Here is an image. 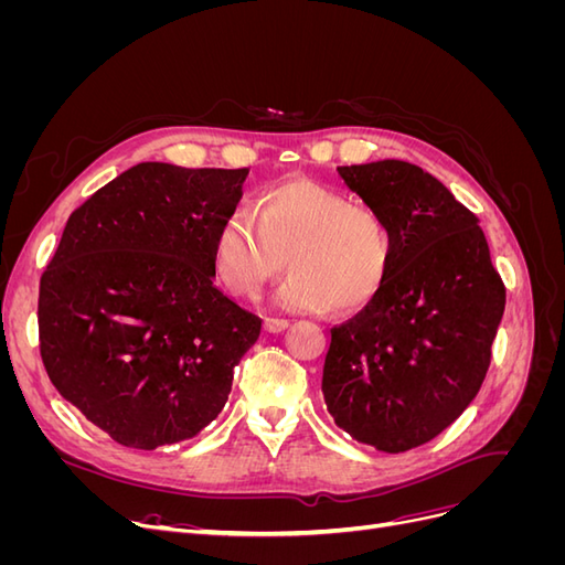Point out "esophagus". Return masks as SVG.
Segmentation results:
<instances>
[{
  "label": "esophagus",
  "mask_w": 565,
  "mask_h": 565,
  "mask_svg": "<svg viewBox=\"0 0 565 565\" xmlns=\"http://www.w3.org/2000/svg\"><path fill=\"white\" fill-rule=\"evenodd\" d=\"M287 328H289V320H285V318H266V320H264V330L270 332V334L282 332V330H287Z\"/></svg>",
  "instance_id": "34e87169"
}]
</instances>
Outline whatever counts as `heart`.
Returning <instances> with one entry per match:
<instances>
[{
	"label": "heart",
	"instance_id": "b5f03b06",
	"mask_svg": "<svg viewBox=\"0 0 565 565\" xmlns=\"http://www.w3.org/2000/svg\"><path fill=\"white\" fill-rule=\"evenodd\" d=\"M287 266L276 301L292 311L358 313L382 295L393 233L367 204L313 179L266 188L256 214L237 207L214 237V273L231 295L254 299Z\"/></svg>",
	"mask_w": 565,
	"mask_h": 565
}]
</instances>
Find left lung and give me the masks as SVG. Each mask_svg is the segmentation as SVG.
Instances as JSON below:
<instances>
[{
	"mask_svg": "<svg viewBox=\"0 0 565 565\" xmlns=\"http://www.w3.org/2000/svg\"><path fill=\"white\" fill-rule=\"evenodd\" d=\"M337 172L386 218L393 266L382 295L332 328L322 396L355 440L405 452L476 398L507 289L476 214L422 167L380 160Z\"/></svg>",
	"mask_w": 565,
	"mask_h": 565,
	"instance_id": "obj_1",
	"label": "left lung"
}]
</instances>
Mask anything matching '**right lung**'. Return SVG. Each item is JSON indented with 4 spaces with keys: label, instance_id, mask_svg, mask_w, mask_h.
<instances>
[{
    "label": "right lung",
    "instance_id": "1",
    "mask_svg": "<svg viewBox=\"0 0 565 565\" xmlns=\"http://www.w3.org/2000/svg\"><path fill=\"white\" fill-rule=\"evenodd\" d=\"M247 169L141 162L71 214L40 280L51 384L119 446L193 438L224 409L262 318L214 285Z\"/></svg>",
    "mask_w": 565,
    "mask_h": 565
}]
</instances>
